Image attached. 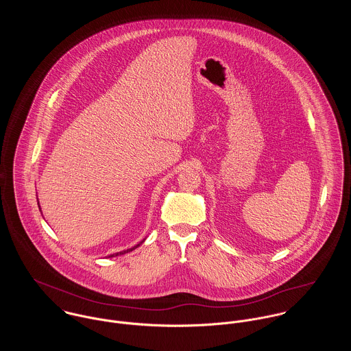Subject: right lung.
<instances>
[{
  "mask_svg": "<svg viewBox=\"0 0 351 351\" xmlns=\"http://www.w3.org/2000/svg\"><path fill=\"white\" fill-rule=\"evenodd\" d=\"M38 205H39V201H38ZM39 209H40V205H39ZM40 210H42V209H40ZM145 241H146V238H145V239H143V241H142V242H141V243H138V245H136V246H134V247H131V249H127V250L119 251V252H114V254H110V255H108V256H109V258H110V256H117V255H121V254H125V252H130V251L135 250V249H136V247H139V246H141V245H142V243H143V242H145Z\"/></svg>",
  "mask_w": 351,
  "mask_h": 351,
  "instance_id": "obj_1",
  "label": "right lung"
}]
</instances>
